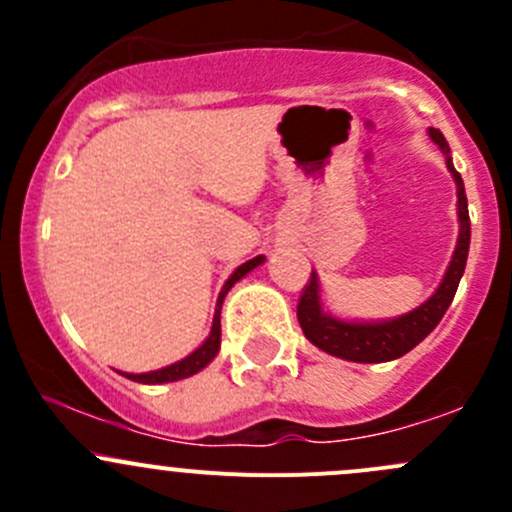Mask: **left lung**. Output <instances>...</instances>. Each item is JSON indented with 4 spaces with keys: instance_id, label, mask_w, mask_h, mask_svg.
Listing matches in <instances>:
<instances>
[{
    "instance_id": "8db88e82",
    "label": "left lung",
    "mask_w": 512,
    "mask_h": 512,
    "mask_svg": "<svg viewBox=\"0 0 512 512\" xmlns=\"http://www.w3.org/2000/svg\"><path fill=\"white\" fill-rule=\"evenodd\" d=\"M428 136H431L433 143L448 156V143L446 138H443V133L431 128ZM446 163L458 185V220H461V232H458V245L456 252H453L451 265H448L446 277H443L436 294H433L426 304L414 309L411 314L391 319V322L349 324L339 322V319L334 317H327V314L322 312L317 275L312 272V277H309L307 285H304L302 294H299L297 319L304 337H307L314 347H319L322 352L332 356H339V359L359 361V364H379V361L399 359V356L411 352L418 342H423V339L436 329V324L441 322V317L446 314L448 304L456 297L458 282H461L463 270H466L468 245H471V218H468V200L466 190H463L461 173L453 168L451 158H448Z\"/></svg>"
}]
</instances>
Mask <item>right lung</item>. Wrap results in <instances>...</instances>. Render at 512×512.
Returning <instances> with one entry per match:
<instances>
[{
  "label": "right lung",
  "mask_w": 512,
  "mask_h": 512,
  "mask_svg": "<svg viewBox=\"0 0 512 512\" xmlns=\"http://www.w3.org/2000/svg\"><path fill=\"white\" fill-rule=\"evenodd\" d=\"M262 260H265V257H255V260L245 262V265H240V267H237V270L232 272V277H230V280L225 282L223 292H220V297H218V307H215L213 329H210V337L205 339V344H203V347H198V349H195L193 354H190V356H185V359H183V361H178V364H170V366H165V369L151 371V374H123V376H128V379L138 381V384H168V381L188 379V376L198 374V371L203 369V366H208L210 361L215 359V354H218V349H220V307H223V299H225V294L230 292V287L235 285L237 280H242V277H245L247 272H250V270H255V267L260 265Z\"/></svg>",
  "instance_id": "1"
}]
</instances>
